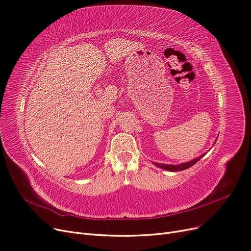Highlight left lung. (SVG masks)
<instances>
[{
  "mask_svg": "<svg viewBox=\"0 0 251 251\" xmlns=\"http://www.w3.org/2000/svg\"><path fill=\"white\" fill-rule=\"evenodd\" d=\"M204 155L196 158V159H193L192 161H189V162H186V163H181V164H178V165H169V164H160V163H154V164L157 166V167H160L162 169H165V170H168V171H180V170H184V169H188L190 167H192L194 164H196Z\"/></svg>",
  "mask_w": 251,
  "mask_h": 251,
  "instance_id": "1",
  "label": "left lung"
}]
</instances>
